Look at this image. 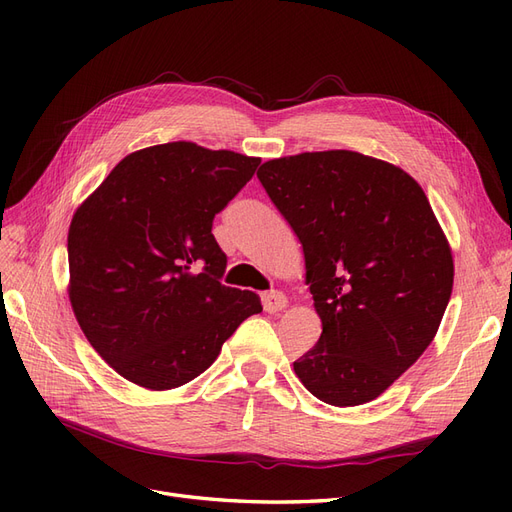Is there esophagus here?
Returning a JSON list of instances; mask_svg holds the SVG:
<instances>
[{
	"mask_svg": "<svg viewBox=\"0 0 512 512\" xmlns=\"http://www.w3.org/2000/svg\"><path fill=\"white\" fill-rule=\"evenodd\" d=\"M288 299L286 294L280 292V290H269V292H262V307L267 309V312H282V309L286 307Z\"/></svg>",
	"mask_w": 512,
	"mask_h": 512,
	"instance_id": "1",
	"label": "esophagus"
}]
</instances>
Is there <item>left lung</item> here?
<instances>
[{"mask_svg": "<svg viewBox=\"0 0 512 512\" xmlns=\"http://www.w3.org/2000/svg\"><path fill=\"white\" fill-rule=\"evenodd\" d=\"M256 175L303 245L322 320L294 374L324 404H367L427 350L451 299L453 256L429 200L401 168L346 149Z\"/></svg>", "mask_w": 512, "mask_h": 512, "instance_id": "left-lung-1", "label": "left lung"}]
</instances>
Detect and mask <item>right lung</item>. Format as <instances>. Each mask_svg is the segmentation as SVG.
<instances>
[{"label":"right lung","instance_id":"obj_1","mask_svg":"<svg viewBox=\"0 0 512 512\" xmlns=\"http://www.w3.org/2000/svg\"><path fill=\"white\" fill-rule=\"evenodd\" d=\"M258 164L185 141L147 147L123 158L74 213L72 309L119 376L177 389L262 312L254 292L222 284L226 254L211 232Z\"/></svg>","mask_w":512,"mask_h":512}]
</instances>
